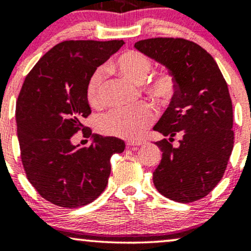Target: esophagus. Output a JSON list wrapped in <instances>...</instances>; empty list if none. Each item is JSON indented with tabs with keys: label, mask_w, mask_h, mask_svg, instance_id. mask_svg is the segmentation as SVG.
Returning a JSON list of instances; mask_svg holds the SVG:
<instances>
[{
	"label": "esophagus",
	"mask_w": 251,
	"mask_h": 251,
	"mask_svg": "<svg viewBox=\"0 0 251 251\" xmlns=\"http://www.w3.org/2000/svg\"><path fill=\"white\" fill-rule=\"evenodd\" d=\"M126 144H127V146H142L145 142L144 140H129Z\"/></svg>",
	"instance_id": "esophagus-1"
}]
</instances>
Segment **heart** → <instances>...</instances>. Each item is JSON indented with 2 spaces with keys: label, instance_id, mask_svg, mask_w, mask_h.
Returning <instances> with one entry per match:
<instances>
[{
  "label": "heart",
  "instance_id": "b5f03b06",
  "mask_svg": "<svg viewBox=\"0 0 251 251\" xmlns=\"http://www.w3.org/2000/svg\"><path fill=\"white\" fill-rule=\"evenodd\" d=\"M152 61L145 54L137 50H128L118 56L112 67L126 79L133 82H142L149 76L152 70ZM105 79L103 68L92 74L86 87V97L92 107H99L102 102V83ZM175 80L169 72H158L145 83V91L154 99H169L174 93ZM155 118L153 106L148 102L132 108L111 109L97 119V128L103 134L135 139L140 137L151 125Z\"/></svg>",
  "mask_w": 251,
  "mask_h": 251
}]
</instances>
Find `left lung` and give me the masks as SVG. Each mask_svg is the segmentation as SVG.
I'll return each mask as SVG.
<instances>
[{
	"label": "left lung",
	"instance_id": "left-lung-1",
	"mask_svg": "<svg viewBox=\"0 0 251 251\" xmlns=\"http://www.w3.org/2000/svg\"><path fill=\"white\" fill-rule=\"evenodd\" d=\"M146 56L165 66L175 93L153 129L164 138L153 172L155 189L179 203L205 197L220 183L234 148L232 102L217 63L204 48L185 39L154 37L134 43ZM176 135L180 146L171 143Z\"/></svg>",
	"mask_w": 251,
	"mask_h": 251
}]
</instances>
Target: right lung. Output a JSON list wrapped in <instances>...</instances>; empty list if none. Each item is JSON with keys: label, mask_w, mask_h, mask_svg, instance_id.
Returning <instances> with one entry per match:
<instances>
[{"label": "right lung", "mask_w": 251, "mask_h": 251, "mask_svg": "<svg viewBox=\"0 0 251 251\" xmlns=\"http://www.w3.org/2000/svg\"><path fill=\"white\" fill-rule=\"evenodd\" d=\"M124 43L63 41L25 76L15 112L22 164L39 195L55 205L79 208L99 197L107 185L111 157L125 150L119 138L92 134L81 124L91 114L89 77ZM80 129L94 139L88 148L70 142Z\"/></svg>", "instance_id": "add662e5"}]
</instances>
